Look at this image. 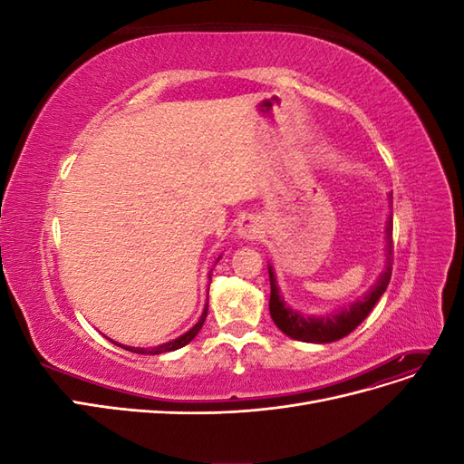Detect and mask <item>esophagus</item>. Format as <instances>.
Segmentation results:
<instances>
[{
	"label": "esophagus",
	"instance_id": "esophagus-1",
	"mask_svg": "<svg viewBox=\"0 0 464 464\" xmlns=\"http://www.w3.org/2000/svg\"><path fill=\"white\" fill-rule=\"evenodd\" d=\"M237 234L246 237V240H256V237L261 234V224L254 217H246L242 218L240 224H237Z\"/></svg>",
	"mask_w": 464,
	"mask_h": 464
}]
</instances>
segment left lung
Instances as JSON below:
<instances>
[{
    "mask_svg": "<svg viewBox=\"0 0 464 464\" xmlns=\"http://www.w3.org/2000/svg\"><path fill=\"white\" fill-rule=\"evenodd\" d=\"M392 201V195H391ZM392 273V215H389L387 222V265L382 276L377 278L375 286L363 296L356 300L353 305L343 307L341 312L331 314L327 317H304L302 314L290 310V307L278 296V288L275 285V275L269 266V280H271V300H269V312L275 321V325L285 334L302 343H334L343 339V336L353 333L360 323L368 317L373 310L377 300L387 290V285Z\"/></svg>",
    "mask_w": 464,
    "mask_h": 464,
    "instance_id": "1",
    "label": "left lung"
}]
</instances>
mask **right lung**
I'll use <instances>...</instances> for the list:
<instances>
[{
  "label": "right lung",
  "instance_id": "add662e5",
  "mask_svg": "<svg viewBox=\"0 0 464 464\" xmlns=\"http://www.w3.org/2000/svg\"><path fill=\"white\" fill-rule=\"evenodd\" d=\"M205 317H207V305H205V312H203L201 319H199L198 323H195V327L189 329L186 334H181L179 339H176V341H172V343L160 344V346L152 348V350H147V348H131V346H123V348L130 350V353H137V354H160V353H170V350H178V348H181V346H186V344L193 339V336L201 331L203 323H205ZM120 346H121V344H120Z\"/></svg>",
  "mask_w": 464,
  "mask_h": 464
}]
</instances>
